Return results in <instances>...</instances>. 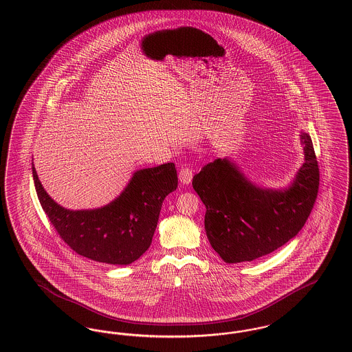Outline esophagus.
<instances>
[{
    "label": "esophagus",
    "mask_w": 352,
    "mask_h": 352,
    "mask_svg": "<svg viewBox=\"0 0 352 352\" xmlns=\"http://www.w3.org/2000/svg\"><path fill=\"white\" fill-rule=\"evenodd\" d=\"M192 170L188 168V166H184V168L179 170V181L182 184H188L192 179Z\"/></svg>",
    "instance_id": "34e87169"
}]
</instances>
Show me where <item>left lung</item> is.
<instances>
[{"label":"left lung","instance_id":"8db88e82","mask_svg":"<svg viewBox=\"0 0 352 352\" xmlns=\"http://www.w3.org/2000/svg\"><path fill=\"white\" fill-rule=\"evenodd\" d=\"M301 142L305 164L284 190L252 184L228 158H218L194 175L192 187L206 206V234L226 263L269 254L301 231L319 187L318 161L310 135L302 132Z\"/></svg>","mask_w":352,"mask_h":352}]
</instances>
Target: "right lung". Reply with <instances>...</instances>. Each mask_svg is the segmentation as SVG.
I'll return each mask as SVG.
<instances>
[{"label": "right lung", "mask_w": 352, "mask_h": 352, "mask_svg": "<svg viewBox=\"0 0 352 352\" xmlns=\"http://www.w3.org/2000/svg\"><path fill=\"white\" fill-rule=\"evenodd\" d=\"M32 168L39 203L62 240L78 254L111 265L132 264L148 251L164 199L178 186L175 165L168 162L135 171L109 204L72 211L51 199Z\"/></svg>", "instance_id": "1"}]
</instances>
